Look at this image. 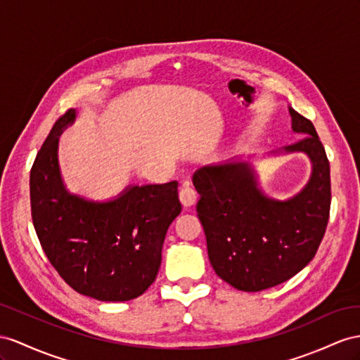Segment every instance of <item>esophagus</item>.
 <instances>
[{
    "mask_svg": "<svg viewBox=\"0 0 360 360\" xmlns=\"http://www.w3.org/2000/svg\"><path fill=\"white\" fill-rule=\"evenodd\" d=\"M179 199H181V204L186 207V208H190L196 204L198 200V193L195 191V188H191L188 184H186L179 191Z\"/></svg>",
    "mask_w": 360,
    "mask_h": 360,
    "instance_id": "esophagus-1",
    "label": "esophagus"
}]
</instances>
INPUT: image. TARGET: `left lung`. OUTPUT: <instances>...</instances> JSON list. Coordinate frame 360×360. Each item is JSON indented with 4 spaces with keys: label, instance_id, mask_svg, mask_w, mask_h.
Wrapping results in <instances>:
<instances>
[{
    "label": "left lung",
    "instance_id": "8db88e82",
    "mask_svg": "<svg viewBox=\"0 0 360 360\" xmlns=\"http://www.w3.org/2000/svg\"><path fill=\"white\" fill-rule=\"evenodd\" d=\"M292 131L304 138L280 153H304L311 164L306 186L280 200L266 195L250 160L205 165L193 174L198 217L216 274L243 292L274 288L315 257L331 202L330 164L315 126L289 106Z\"/></svg>",
    "mask_w": 360,
    "mask_h": 360
}]
</instances>
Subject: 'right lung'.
Here are the masks:
<instances>
[{"label":"right lung","mask_w":360,"mask_h":360,"mask_svg":"<svg viewBox=\"0 0 360 360\" xmlns=\"http://www.w3.org/2000/svg\"><path fill=\"white\" fill-rule=\"evenodd\" d=\"M70 109L54 123L30 170L32 219L45 255L76 292L129 301L155 281L165 233L181 213L178 182L127 186L91 200L70 193L58 160L59 136L75 123Z\"/></svg>","instance_id":"right-lung-1"}]
</instances>
